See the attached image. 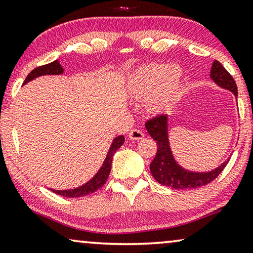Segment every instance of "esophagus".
I'll list each match as a JSON object with an SVG mask.
<instances>
[{
    "instance_id": "1",
    "label": "esophagus",
    "mask_w": 253,
    "mask_h": 253,
    "mask_svg": "<svg viewBox=\"0 0 253 253\" xmlns=\"http://www.w3.org/2000/svg\"><path fill=\"white\" fill-rule=\"evenodd\" d=\"M128 137L130 139H133V141H139V139H143L144 138V133L142 130L139 129H131L129 133H128Z\"/></svg>"
}]
</instances>
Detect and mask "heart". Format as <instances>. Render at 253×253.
Returning a JSON list of instances; mask_svg holds the SVG:
<instances>
[{
	"label": "heart",
	"instance_id": "b5f03b06",
	"mask_svg": "<svg viewBox=\"0 0 253 253\" xmlns=\"http://www.w3.org/2000/svg\"><path fill=\"white\" fill-rule=\"evenodd\" d=\"M181 69L168 64L151 63L136 69L129 76L127 90L135 100H145L147 110L163 112L177 101L183 89Z\"/></svg>",
	"mask_w": 253,
	"mask_h": 253
}]
</instances>
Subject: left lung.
I'll return each instance as SVG.
<instances>
[{
  "instance_id": "1",
  "label": "left lung",
  "mask_w": 253,
  "mask_h": 253,
  "mask_svg": "<svg viewBox=\"0 0 253 253\" xmlns=\"http://www.w3.org/2000/svg\"><path fill=\"white\" fill-rule=\"evenodd\" d=\"M211 78L213 81L224 89L230 90L238 98V87L233 76L224 69L218 61H214L211 70ZM147 133L155 139L158 151L153 161L150 166L151 173L154 179L162 186L171 187L174 189H195L202 186H206L215 180L227 166L228 161L210 172H191L184 170L172 155L169 145V135H168V116L160 115L147 120L145 123Z\"/></svg>"
}]
</instances>
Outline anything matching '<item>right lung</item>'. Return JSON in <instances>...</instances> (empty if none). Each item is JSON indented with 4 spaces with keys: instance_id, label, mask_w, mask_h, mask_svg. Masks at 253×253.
Masks as SVG:
<instances>
[{
    "instance_id": "right-lung-1",
    "label": "right lung",
    "mask_w": 253,
    "mask_h": 253,
    "mask_svg": "<svg viewBox=\"0 0 253 253\" xmlns=\"http://www.w3.org/2000/svg\"><path fill=\"white\" fill-rule=\"evenodd\" d=\"M64 72L63 67L61 64H59L58 61H54L49 64H46V65L36 67L35 70L30 72L29 74L25 80L23 84L28 83L31 80H35L36 78H39L42 75H58L62 74ZM124 142H125V137L123 135L117 136L112 142L111 146L109 148V152H108L107 158L103 162L101 169L98 171V173L92 178L90 181H87L85 184L83 186L75 188V189H69V190H54L51 189V191L55 192V194H58L63 196V197H69V198H76V197H84V196H87L90 194H93L94 191H97L100 189L103 184L106 183L108 177H109L110 170H111V162H112V156L116 153V151L120 148V146L123 145Z\"/></svg>"
}]
</instances>
